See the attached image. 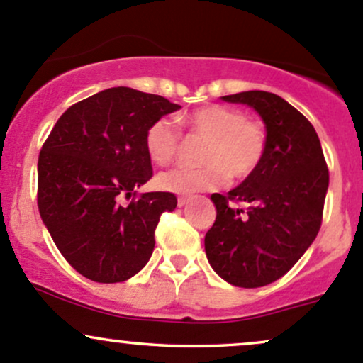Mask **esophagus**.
Segmentation results:
<instances>
[{
  "instance_id": "esophagus-1",
  "label": "esophagus",
  "mask_w": 363,
  "mask_h": 363,
  "mask_svg": "<svg viewBox=\"0 0 363 363\" xmlns=\"http://www.w3.org/2000/svg\"><path fill=\"white\" fill-rule=\"evenodd\" d=\"M188 201H189V196H179L177 205H179V207H184V205L188 203Z\"/></svg>"
}]
</instances>
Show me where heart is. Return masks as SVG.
Returning <instances> with one entry per match:
<instances>
[{
    "mask_svg": "<svg viewBox=\"0 0 363 363\" xmlns=\"http://www.w3.org/2000/svg\"><path fill=\"white\" fill-rule=\"evenodd\" d=\"M189 137L205 139L200 169L177 167L156 179L160 189L170 193L212 191L228 182L247 181L261 169L268 151V133L261 121L250 120L231 106L211 104L181 118ZM147 156L156 165H167L182 146V133L170 118L152 121L144 137Z\"/></svg>",
    "mask_w": 363,
    "mask_h": 363,
    "instance_id": "obj_1",
    "label": "heart"
}]
</instances>
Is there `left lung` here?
<instances>
[{
	"label": "left lung",
	"mask_w": 363,
	"mask_h": 363,
	"mask_svg": "<svg viewBox=\"0 0 363 363\" xmlns=\"http://www.w3.org/2000/svg\"><path fill=\"white\" fill-rule=\"evenodd\" d=\"M223 99L261 114L268 151L250 179L211 196L217 217L205 235V252L228 284L264 287L284 277L318 235L329 169L313 125L280 95L250 90Z\"/></svg>",
	"instance_id": "1"
}]
</instances>
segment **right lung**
Segmentation results:
<instances>
[{
	"mask_svg": "<svg viewBox=\"0 0 363 363\" xmlns=\"http://www.w3.org/2000/svg\"><path fill=\"white\" fill-rule=\"evenodd\" d=\"M179 108L162 95L114 86L72 104L45 140L40 216L64 259L89 280L125 281L150 261L160 216L174 211L177 198L137 194L152 177L144 137L152 121Z\"/></svg>",
	"mask_w": 363,
	"mask_h": 363,
	"instance_id": "1",
	"label": "right lung"
}]
</instances>
